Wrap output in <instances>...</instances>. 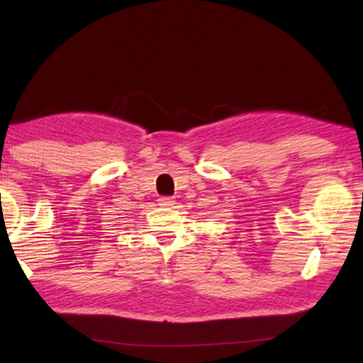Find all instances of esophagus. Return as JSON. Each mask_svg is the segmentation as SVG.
<instances>
[{
  "instance_id": "1",
  "label": "esophagus",
  "mask_w": 363,
  "mask_h": 363,
  "mask_svg": "<svg viewBox=\"0 0 363 363\" xmlns=\"http://www.w3.org/2000/svg\"><path fill=\"white\" fill-rule=\"evenodd\" d=\"M158 203L162 206H173L176 203V200L173 199V196H160Z\"/></svg>"
}]
</instances>
